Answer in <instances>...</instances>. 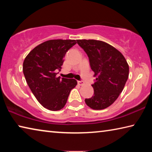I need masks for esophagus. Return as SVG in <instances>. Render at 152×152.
I'll return each instance as SVG.
<instances>
[{"label":"esophagus","mask_w":152,"mask_h":152,"mask_svg":"<svg viewBox=\"0 0 152 152\" xmlns=\"http://www.w3.org/2000/svg\"><path fill=\"white\" fill-rule=\"evenodd\" d=\"M78 84H79L80 86H82L84 84V82L83 81H81V80H78Z\"/></svg>","instance_id":"1"}]
</instances>
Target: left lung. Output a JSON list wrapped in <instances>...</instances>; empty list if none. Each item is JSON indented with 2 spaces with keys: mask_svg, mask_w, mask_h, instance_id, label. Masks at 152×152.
I'll use <instances>...</instances> for the list:
<instances>
[{
  "mask_svg": "<svg viewBox=\"0 0 152 152\" xmlns=\"http://www.w3.org/2000/svg\"><path fill=\"white\" fill-rule=\"evenodd\" d=\"M77 43L88 56L96 77L92 84L94 95L85 102L94 110L106 109L121 93L129 76V65L124 56L112 45L102 41L78 39Z\"/></svg>",
  "mask_w": 152,
  "mask_h": 152,
  "instance_id": "obj_1",
  "label": "left lung"
}]
</instances>
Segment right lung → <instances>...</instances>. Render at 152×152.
Here are the masks:
<instances>
[{
  "label": "right lung",
  "mask_w": 152,
  "mask_h": 152,
  "mask_svg": "<svg viewBox=\"0 0 152 152\" xmlns=\"http://www.w3.org/2000/svg\"><path fill=\"white\" fill-rule=\"evenodd\" d=\"M76 43L72 39L47 41L36 46L23 61V71L28 86L39 103L50 110L64 108L77 84L75 79L56 77V72L60 71L66 52Z\"/></svg>",
  "instance_id": "obj_1"
}]
</instances>
